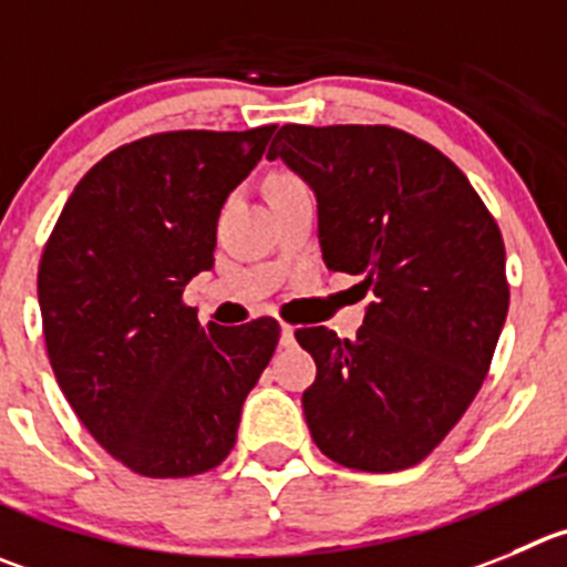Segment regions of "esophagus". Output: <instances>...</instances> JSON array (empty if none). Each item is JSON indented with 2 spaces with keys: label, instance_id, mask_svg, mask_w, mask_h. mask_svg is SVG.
<instances>
[{
  "label": "esophagus",
  "instance_id": "obj_1",
  "mask_svg": "<svg viewBox=\"0 0 567 567\" xmlns=\"http://www.w3.org/2000/svg\"><path fill=\"white\" fill-rule=\"evenodd\" d=\"M293 327L282 324V330H279V343H282V347H293Z\"/></svg>",
  "mask_w": 567,
  "mask_h": 567
}]
</instances>
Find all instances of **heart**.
Instances as JSON below:
<instances>
[{"instance_id": "b5f03b06", "label": "heart", "mask_w": 567, "mask_h": 567, "mask_svg": "<svg viewBox=\"0 0 567 567\" xmlns=\"http://www.w3.org/2000/svg\"><path fill=\"white\" fill-rule=\"evenodd\" d=\"M285 182H293V178H288V176H277V178H274L271 184H285Z\"/></svg>"}]
</instances>
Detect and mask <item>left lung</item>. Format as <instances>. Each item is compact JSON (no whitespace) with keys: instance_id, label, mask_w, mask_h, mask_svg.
Returning <instances> with one entry per match:
<instances>
[{"instance_id":"1","label":"left lung","mask_w":567,"mask_h":567,"mask_svg":"<svg viewBox=\"0 0 567 567\" xmlns=\"http://www.w3.org/2000/svg\"><path fill=\"white\" fill-rule=\"evenodd\" d=\"M268 158L316 193L327 268L374 293L355 338L296 330L310 436L343 467H414L489 372L509 310L498 224L451 158L389 125H282Z\"/></svg>"}]
</instances>
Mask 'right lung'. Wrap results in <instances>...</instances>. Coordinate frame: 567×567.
<instances>
[{"label": "right lung", "mask_w": 567, "mask_h": 567, "mask_svg": "<svg viewBox=\"0 0 567 567\" xmlns=\"http://www.w3.org/2000/svg\"><path fill=\"white\" fill-rule=\"evenodd\" d=\"M277 125L167 131L116 147L69 195L39 266L52 372L105 451L147 478H187L235 447L274 319L198 324L182 301L215 266L218 218Z\"/></svg>", "instance_id": "right-lung-1"}]
</instances>
